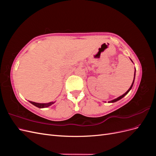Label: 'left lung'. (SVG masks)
Instances as JSON below:
<instances>
[{"label": "left lung", "instance_id": "1", "mask_svg": "<svg viewBox=\"0 0 156 156\" xmlns=\"http://www.w3.org/2000/svg\"><path fill=\"white\" fill-rule=\"evenodd\" d=\"M132 61V60H131ZM135 74H134V79H135ZM134 79H133V83H132V84H131V87H130V88H129V90H127L125 94H123V95H122V96H120V97H119V98H116V99H115V100H112V101H109L110 103H114V102H116V101H119V100H120V99H122V98H124L126 95V94H127V93H128L129 92V90H130L131 89V88H132V87H133V83H134Z\"/></svg>", "mask_w": 156, "mask_h": 156}]
</instances>
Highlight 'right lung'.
I'll return each mask as SVG.
<instances>
[{
  "instance_id": "right-lung-1",
  "label": "right lung",
  "mask_w": 156,
  "mask_h": 156,
  "mask_svg": "<svg viewBox=\"0 0 156 156\" xmlns=\"http://www.w3.org/2000/svg\"><path fill=\"white\" fill-rule=\"evenodd\" d=\"M30 103H32V105H34V106L38 107V108H44V107H48L52 104H53L54 102H51V103H35L33 101H30Z\"/></svg>"
}]
</instances>
